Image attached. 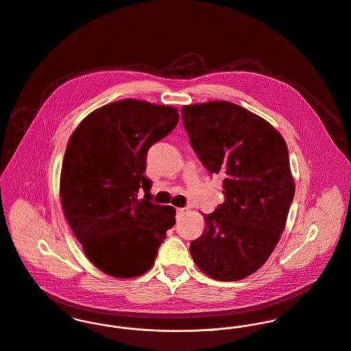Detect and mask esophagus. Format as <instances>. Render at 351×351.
Segmentation results:
<instances>
[{
  "mask_svg": "<svg viewBox=\"0 0 351 351\" xmlns=\"http://www.w3.org/2000/svg\"><path fill=\"white\" fill-rule=\"evenodd\" d=\"M189 207H180V208H178L176 210V214H178V217H182L183 214H186V213H189Z\"/></svg>",
  "mask_w": 351,
  "mask_h": 351,
  "instance_id": "obj_1",
  "label": "esophagus"
}]
</instances>
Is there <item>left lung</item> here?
<instances>
[{
	"label": "left lung",
	"mask_w": 351,
	"mask_h": 351,
	"mask_svg": "<svg viewBox=\"0 0 351 351\" xmlns=\"http://www.w3.org/2000/svg\"><path fill=\"white\" fill-rule=\"evenodd\" d=\"M182 118L202 164L225 178V202L204 214L191 256L215 280L245 278L269 258L285 228L295 195L287 144L264 118L226 101L183 106Z\"/></svg>",
	"instance_id": "left-lung-1"
}]
</instances>
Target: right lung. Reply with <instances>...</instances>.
Here are the masks:
<instances>
[{"label": "right lung", "instance_id": "right-lung-1", "mask_svg": "<svg viewBox=\"0 0 351 351\" xmlns=\"http://www.w3.org/2000/svg\"><path fill=\"white\" fill-rule=\"evenodd\" d=\"M178 121L175 108L122 99L94 110L70 137L60 173L62 207L87 258L109 276L149 271L175 225L172 206L151 202L152 182L144 173L149 148Z\"/></svg>", "mask_w": 351, "mask_h": 351}]
</instances>
